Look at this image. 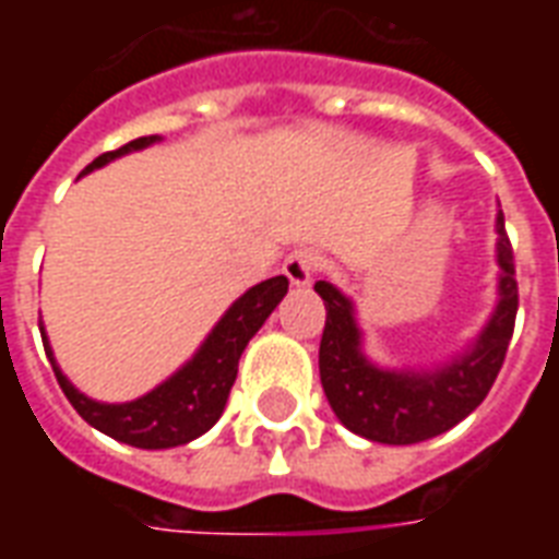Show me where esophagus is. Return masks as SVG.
<instances>
[{
	"mask_svg": "<svg viewBox=\"0 0 559 559\" xmlns=\"http://www.w3.org/2000/svg\"><path fill=\"white\" fill-rule=\"evenodd\" d=\"M317 263H320V257L311 251V248H296L293 254H287L284 260V275L290 278L293 287H308L311 278H314L317 272Z\"/></svg>",
	"mask_w": 559,
	"mask_h": 559,
	"instance_id": "1",
	"label": "esophagus"
}]
</instances>
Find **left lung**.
I'll use <instances>...</instances> for the list:
<instances>
[{"label":"left lung","mask_w":559,"mask_h":559,"mask_svg":"<svg viewBox=\"0 0 559 559\" xmlns=\"http://www.w3.org/2000/svg\"><path fill=\"white\" fill-rule=\"evenodd\" d=\"M497 305L488 323L467 347L431 368H389L365 353V332L350 296L317 281L326 305L320 341V383L329 407L344 428L365 440L411 445L455 428L479 407L500 374L518 314V284L512 245L506 239L503 212H497Z\"/></svg>","instance_id":"obj_1"}]
</instances>
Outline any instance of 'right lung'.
Returning <instances> with one entry per match:
<instances>
[{
	"label": "right lung",
	"mask_w": 559,
	"mask_h": 559,
	"mask_svg": "<svg viewBox=\"0 0 559 559\" xmlns=\"http://www.w3.org/2000/svg\"><path fill=\"white\" fill-rule=\"evenodd\" d=\"M158 134L152 138H138L126 143L116 152H104L92 160L83 170V176L98 170L110 160L122 158L128 152H140V148L158 143ZM287 296V278L275 275V278L260 281L251 290H245L236 302L221 314V320L212 326L203 344L188 362L173 371L164 383L140 395L134 401H122V404H107V401H95L83 395L56 362L53 347L47 341V332L41 326L44 350L47 359L53 365V374L59 386L71 401V407L90 421L92 428H98L107 437H114L119 443L138 445V449H173V445H185L197 440L200 433H206L221 413L227 407V395H230L233 383H236V371H239V356L248 347V341L254 338L257 329L266 323V317L278 308V302Z\"/></svg>",
	"instance_id": "right-lung-1"
}]
</instances>
